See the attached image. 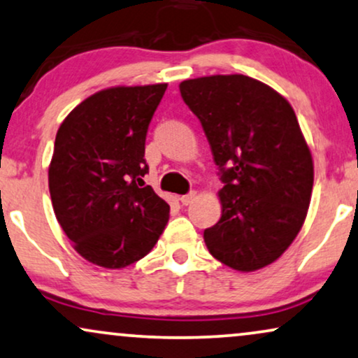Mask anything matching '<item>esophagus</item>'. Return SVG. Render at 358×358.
<instances>
[{"label":"esophagus","mask_w":358,"mask_h":358,"mask_svg":"<svg viewBox=\"0 0 358 358\" xmlns=\"http://www.w3.org/2000/svg\"><path fill=\"white\" fill-rule=\"evenodd\" d=\"M196 199H197V192H190V194H187V196L180 197V203H182V206H190V203L196 201Z\"/></svg>","instance_id":"obj_1"}]
</instances>
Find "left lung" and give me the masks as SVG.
<instances>
[{
	"instance_id": "left-lung-1",
	"label": "left lung",
	"mask_w": 358,
	"mask_h": 358,
	"mask_svg": "<svg viewBox=\"0 0 358 358\" xmlns=\"http://www.w3.org/2000/svg\"><path fill=\"white\" fill-rule=\"evenodd\" d=\"M179 90L224 182L222 217L203 241L231 270H262L298 236L313 194V155L294 110L275 88L241 73L190 78Z\"/></svg>"
}]
</instances>
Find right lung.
<instances>
[{
  "label": "right lung",
  "instance_id": "right-lung-1",
  "mask_svg": "<svg viewBox=\"0 0 358 358\" xmlns=\"http://www.w3.org/2000/svg\"><path fill=\"white\" fill-rule=\"evenodd\" d=\"M168 83L118 85L90 95L57 129L49 164L55 219L76 252L120 270L151 252L169 206L141 187L145 141Z\"/></svg>",
  "mask_w": 358,
  "mask_h": 358
}]
</instances>
